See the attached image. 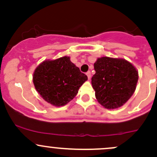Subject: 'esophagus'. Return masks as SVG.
<instances>
[{
	"label": "esophagus",
	"mask_w": 157,
	"mask_h": 157,
	"mask_svg": "<svg viewBox=\"0 0 157 157\" xmlns=\"http://www.w3.org/2000/svg\"><path fill=\"white\" fill-rule=\"evenodd\" d=\"M86 75H87L88 79H90V77H91V72L90 71H87L86 72Z\"/></svg>",
	"instance_id": "34e87169"
}]
</instances>
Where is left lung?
<instances>
[{
	"mask_svg": "<svg viewBox=\"0 0 157 157\" xmlns=\"http://www.w3.org/2000/svg\"><path fill=\"white\" fill-rule=\"evenodd\" d=\"M92 86L98 102L108 109L122 106L135 91L138 72L122 58L102 57L94 63Z\"/></svg>",
	"mask_w": 157,
	"mask_h": 157,
	"instance_id": "8db88e82",
	"label": "left lung"
}]
</instances>
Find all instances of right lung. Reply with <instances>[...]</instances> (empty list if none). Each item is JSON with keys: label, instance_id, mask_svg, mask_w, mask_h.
I'll return each instance as SVG.
<instances>
[{"label": "right lung", "instance_id": "obj_1", "mask_svg": "<svg viewBox=\"0 0 157 157\" xmlns=\"http://www.w3.org/2000/svg\"><path fill=\"white\" fill-rule=\"evenodd\" d=\"M33 83L39 95L55 106H63L72 100L87 76L64 56L41 63L33 74Z\"/></svg>", "mask_w": 157, "mask_h": 157}]
</instances>
